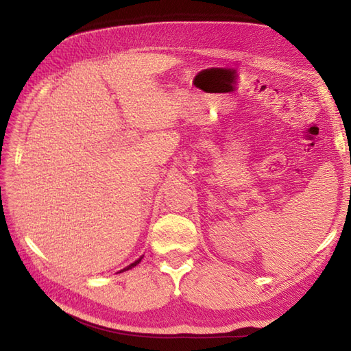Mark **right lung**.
Segmentation results:
<instances>
[{
  "mask_svg": "<svg viewBox=\"0 0 351 351\" xmlns=\"http://www.w3.org/2000/svg\"><path fill=\"white\" fill-rule=\"evenodd\" d=\"M141 261H142V258H141V259H137V261H136V262H133L132 265H129V267H127V268H124L123 271H129V269H132V268H133V267H136V265H137V263H139Z\"/></svg>",
  "mask_w": 351,
  "mask_h": 351,
  "instance_id": "obj_1",
  "label": "right lung"
}]
</instances>
